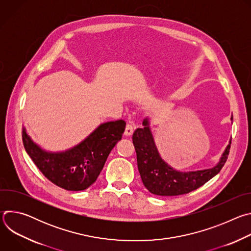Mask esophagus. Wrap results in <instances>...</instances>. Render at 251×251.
Here are the masks:
<instances>
[{"instance_id": "esophagus-1", "label": "esophagus", "mask_w": 251, "mask_h": 251, "mask_svg": "<svg viewBox=\"0 0 251 251\" xmlns=\"http://www.w3.org/2000/svg\"><path fill=\"white\" fill-rule=\"evenodd\" d=\"M134 129H135V126L132 123H128L125 128V132H124L125 136H131L133 134Z\"/></svg>"}]
</instances>
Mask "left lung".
Masks as SVG:
<instances>
[{"label": "left lung", "instance_id": "8db88e82", "mask_svg": "<svg viewBox=\"0 0 251 251\" xmlns=\"http://www.w3.org/2000/svg\"><path fill=\"white\" fill-rule=\"evenodd\" d=\"M143 126L144 127L135 130L132 137L133 144L142 182L150 193L156 196H180L193 192L218 175L227 160L231 141L220 162L213 168L193 172L176 171L161 158L155 145L148 119H144Z\"/></svg>", "mask_w": 251, "mask_h": 251}]
</instances>
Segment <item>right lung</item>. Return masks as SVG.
I'll return each instance as SVG.
<instances>
[{
    "instance_id": "1",
    "label": "right lung",
    "mask_w": 251,
    "mask_h": 251,
    "mask_svg": "<svg viewBox=\"0 0 251 251\" xmlns=\"http://www.w3.org/2000/svg\"><path fill=\"white\" fill-rule=\"evenodd\" d=\"M125 126L124 120L103 123L78 145L58 153L43 150L25 128L23 143L34 165L48 180L66 191H83L97 180L111 150L121 140Z\"/></svg>"
}]
</instances>
